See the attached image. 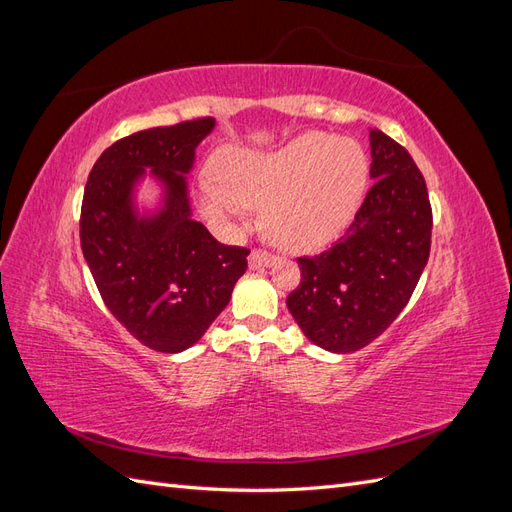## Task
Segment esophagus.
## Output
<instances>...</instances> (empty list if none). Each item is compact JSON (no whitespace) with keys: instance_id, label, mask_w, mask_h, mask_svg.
I'll return each mask as SVG.
<instances>
[{"instance_id":"esophagus-1","label":"esophagus","mask_w":512,"mask_h":512,"mask_svg":"<svg viewBox=\"0 0 512 512\" xmlns=\"http://www.w3.org/2000/svg\"><path fill=\"white\" fill-rule=\"evenodd\" d=\"M277 262V258L269 252H262V250H254L250 254V258H247V265H250V269H265V267H273Z\"/></svg>"}]
</instances>
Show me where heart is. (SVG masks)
Returning <instances> with one entry per match:
<instances>
[{"label": "heart", "instance_id": "obj_1", "mask_svg": "<svg viewBox=\"0 0 512 512\" xmlns=\"http://www.w3.org/2000/svg\"><path fill=\"white\" fill-rule=\"evenodd\" d=\"M220 175L198 181V205L209 220L237 226L252 207H265L262 226L277 245L316 252L359 213L369 162L352 138L303 132L271 151H224Z\"/></svg>", "mask_w": 512, "mask_h": 512}]
</instances>
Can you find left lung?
Returning <instances> with one entry per match:
<instances>
[{"label": "left lung", "instance_id": "1", "mask_svg": "<svg viewBox=\"0 0 512 512\" xmlns=\"http://www.w3.org/2000/svg\"><path fill=\"white\" fill-rule=\"evenodd\" d=\"M374 185L329 252L299 258L286 305L309 342L335 354L365 348L391 327L421 280L431 245L427 185L410 153L369 130Z\"/></svg>", "mask_w": 512, "mask_h": 512}]
</instances>
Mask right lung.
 I'll return each instance as SVG.
<instances>
[{"label": "right lung", "instance_id": "add662e5", "mask_svg": "<svg viewBox=\"0 0 512 512\" xmlns=\"http://www.w3.org/2000/svg\"><path fill=\"white\" fill-rule=\"evenodd\" d=\"M215 119L121 138L94 164L81 209V247L111 314L143 346H194L247 269L245 247L222 245L192 218L188 175ZM145 182L151 204L137 200Z\"/></svg>", "mask_w": 512, "mask_h": 512}]
</instances>
